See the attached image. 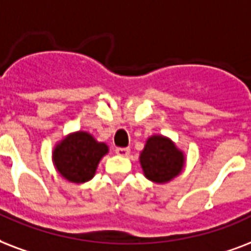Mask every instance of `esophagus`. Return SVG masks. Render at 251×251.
Returning a JSON list of instances; mask_svg holds the SVG:
<instances>
[{
    "instance_id": "1",
    "label": "esophagus",
    "mask_w": 251,
    "mask_h": 251,
    "mask_svg": "<svg viewBox=\"0 0 251 251\" xmlns=\"http://www.w3.org/2000/svg\"><path fill=\"white\" fill-rule=\"evenodd\" d=\"M115 153L118 156L127 157L129 154V148H116Z\"/></svg>"
}]
</instances>
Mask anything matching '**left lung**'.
<instances>
[{
  "label": "left lung",
  "instance_id": "left-lung-1",
  "mask_svg": "<svg viewBox=\"0 0 251 251\" xmlns=\"http://www.w3.org/2000/svg\"><path fill=\"white\" fill-rule=\"evenodd\" d=\"M183 154L169 139L152 136L147 141L140 162L148 179L165 183L178 176L183 168Z\"/></svg>",
  "mask_w": 251,
  "mask_h": 251
}]
</instances>
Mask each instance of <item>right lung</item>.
Wrapping results in <instances>:
<instances>
[{"label": "right lung", "instance_id": "1", "mask_svg": "<svg viewBox=\"0 0 251 251\" xmlns=\"http://www.w3.org/2000/svg\"><path fill=\"white\" fill-rule=\"evenodd\" d=\"M107 151L106 144L97 143L86 132H77L56 147L53 161L65 179L81 183L94 176L99 160Z\"/></svg>", "mask_w": 251, "mask_h": 251}]
</instances>
